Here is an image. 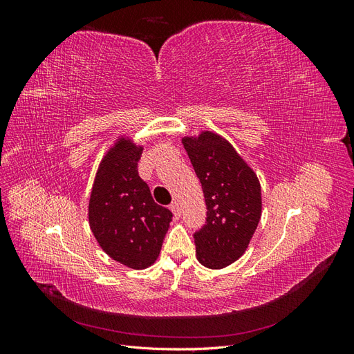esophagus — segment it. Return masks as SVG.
<instances>
[{
	"mask_svg": "<svg viewBox=\"0 0 354 354\" xmlns=\"http://www.w3.org/2000/svg\"><path fill=\"white\" fill-rule=\"evenodd\" d=\"M171 211L174 212V217L176 218H180V216H181V209H180V203L177 202V201H174L173 203H171Z\"/></svg>",
	"mask_w": 354,
	"mask_h": 354,
	"instance_id": "esophagus-1",
	"label": "esophagus"
}]
</instances>
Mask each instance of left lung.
<instances>
[{"instance_id": "obj_1", "label": "left lung", "mask_w": 354, "mask_h": 354, "mask_svg": "<svg viewBox=\"0 0 354 354\" xmlns=\"http://www.w3.org/2000/svg\"><path fill=\"white\" fill-rule=\"evenodd\" d=\"M183 146L207 203L205 224L194 233L198 260L208 269H223L245 252L259 226L260 181L218 134L185 137Z\"/></svg>"}]
</instances>
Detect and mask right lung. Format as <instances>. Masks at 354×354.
Returning a JSON list of instances; mask_svg holds the SVG:
<instances>
[{
	"label": "right lung",
	"mask_w": 354,
	"mask_h": 354,
	"mask_svg": "<svg viewBox=\"0 0 354 354\" xmlns=\"http://www.w3.org/2000/svg\"><path fill=\"white\" fill-rule=\"evenodd\" d=\"M142 151L120 138L102 160L88 203L90 227L102 250L137 270L155 263L173 218L138 176Z\"/></svg>",
	"instance_id": "add662e5"
}]
</instances>
